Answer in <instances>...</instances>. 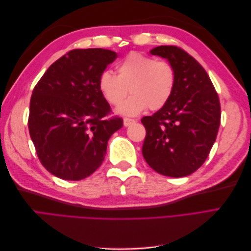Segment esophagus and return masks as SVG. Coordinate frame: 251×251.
Instances as JSON below:
<instances>
[{
    "instance_id": "obj_1",
    "label": "esophagus",
    "mask_w": 251,
    "mask_h": 251,
    "mask_svg": "<svg viewBox=\"0 0 251 251\" xmlns=\"http://www.w3.org/2000/svg\"><path fill=\"white\" fill-rule=\"evenodd\" d=\"M134 123H135V119L127 118V117H125V118H124V125H125V126H130V125H132V124H134Z\"/></svg>"
}]
</instances>
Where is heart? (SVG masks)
Listing matches in <instances>:
<instances>
[{"mask_svg": "<svg viewBox=\"0 0 251 251\" xmlns=\"http://www.w3.org/2000/svg\"><path fill=\"white\" fill-rule=\"evenodd\" d=\"M117 76L103 71L98 77V89L108 103L117 107L127 93L131 97L118 112L136 115L147 108L162 109L169 102L176 86V71L171 63L157 60L140 52H131L116 66Z\"/></svg>", "mask_w": 251, "mask_h": 251, "instance_id": "b5f03b06", "label": "heart"}]
</instances>
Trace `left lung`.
I'll return each mask as SVG.
<instances>
[{"instance_id": "left-lung-1", "label": "left lung", "mask_w": 251, "mask_h": 251, "mask_svg": "<svg viewBox=\"0 0 251 251\" xmlns=\"http://www.w3.org/2000/svg\"><path fill=\"white\" fill-rule=\"evenodd\" d=\"M151 54L169 60L176 71V86L169 102L141 123L147 135L142 155L157 173L184 177L205 162L217 138L221 105L204 68L177 46H159Z\"/></svg>"}]
</instances>
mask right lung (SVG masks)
<instances>
[{"label": "right lung", "mask_w": 251, "mask_h": 251, "mask_svg": "<svg viewBox=\"0 0 251 251\" xmlns=\"http://www.w3.org/2000/svg\"><path fill=\"white\" fill-rule=\"evenodd\" d=\"M101 48L74 49L53 63L30 100L28 128L37 157L49 173L78 181L101 165L111 135L124 120L98 89V77L116 59Z\"/></svg>", "instance_id": "right-lung-1"}]
</instances>
